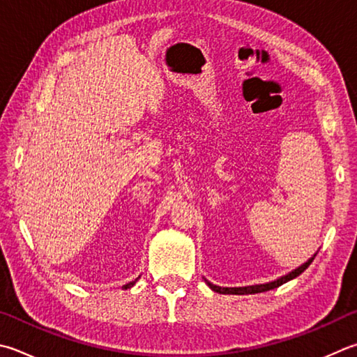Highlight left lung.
<instances>
[{"instance_id":"8db88e82","label":"left lung","mask_w":357,"mask_h":357,"mask_svg":"<svg viewBox=\"0 0 357 357\" xmlns=\"http://www.w3.org/2000/svg\"><path fill=\"white\" fill-rule=\"evenodd\" d=\"M315 259V255L309 259V261L306 264H303L301 267L295 268L294 271H290V273H287L286 276H281L280 280L276 281H271V282H267V284H256V286H248V287H220V286H213V284H211L209 281L207 282V286H209L213 291H217V294H231V295H245V294H261V291H267V290H271V289H276L282 286L284 282H287L290 280H294V278L300 276L304 270H306L310 262H312Z\"/></svg>"}]
</instances>
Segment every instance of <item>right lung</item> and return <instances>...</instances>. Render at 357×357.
<instances>
[{"label": "right lung", "instance_id": "right-lung-1", "mask_svg": "<svg viewBox=\"0 0 357 357\" xmlns=\"http://www.w3.org/2000/svg\"><path fill=\"white\" fill-rule=\"evenodd\" d=\"M137 281V280H135ZM135 281H132V282H128V284H125V286H123V289H129V287H132L134 284H135Z\"/></svg>", "mask_w": 357, "mask_h": 357}]
</instances>
